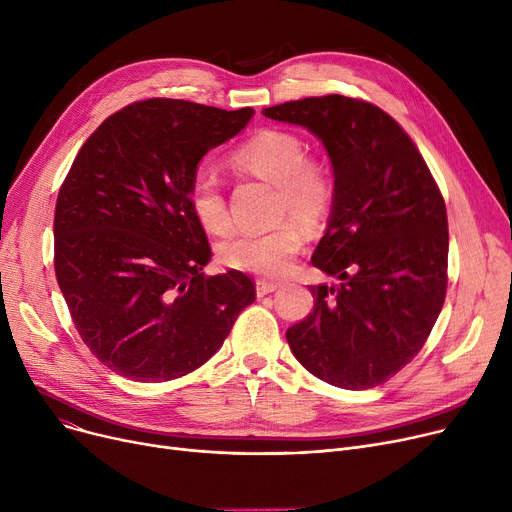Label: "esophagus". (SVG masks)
Segmentation results:
<instances>
[{
    "label": "esophagus",
    "mask_w": 512,
    "mask_h": 512,
    "mask_svg": "<svg viewBox=\"0 0 512 512\" xmlns=\"http://www.w3.org/2000/svg\"><path fill=\"white\" fill-rule=\"evenodd\" d=\"M280 288L278 282H270V280H257V297H265V294H272Z\"/></svg>",
    "instance_id": "1"
}]
</instances>
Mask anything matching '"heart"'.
<instances>
[{
    "label": "heart",
    "instance_id": "heart-1",
    "mask_svg": "<svg viewBox=\"0 0 512 512\" xmlns=\"http://www.w3.org/2000/svg\"><path fill=\"white\" fill-rule=\"evenodd\" d=\"M245 174L270 180L276 186L278 215H294L270 230H242L220 247L224 265L238 272L278 276L288 270L305 242L303 224L319 226L336 201V176L326 159L307 155V143L290 130L263 128L242 143L230 157ZM188 203L199 224L211 234L230 228V211L222 184L201 168L188 184Z\"/></svg>",
    "mask_w": 512,
    "mask_h": 512
}]
</instances>
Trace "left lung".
Instances as JSON below:
<instances>
[{
  "instance_id": "1",
  "label": "left lung",
  "mask_w": 512,
  "mask_h": 512,
  "mask_svg": "<svg viewBox=\"0 0 512 512\" xmlns=\"http://www.w3.org/2000/svg\"><path fill=\"white\" fill-rule=\"evenodd\" d=\"M326 145L336 201L313 265L342 280L309 286L313 311L286 330L297 361L346 390L388 382L423 348L448 286V218L413 139L365 99L324 95L267 107Z\"/></svg>"
}]
</instances>
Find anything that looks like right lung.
Segmentation results:
<instances>
[{"mask_svg": "<svg viewBox=\"0 0 512 512\" xmlns=\"http://www.w3.org/2000/svg\"><path fill=\"white\" fill-rule=\"evenodd\" d=\"M184 99L134 101L78 149L53 215V267L89 351L134 382L199 369L257 290L205 276L207 234L188 203L199 159L251 120Z\"/></svg>", "mask_w": 512, "mask_h": 512, "instance_id": "1", "label": "right lung"}]
</instances>
